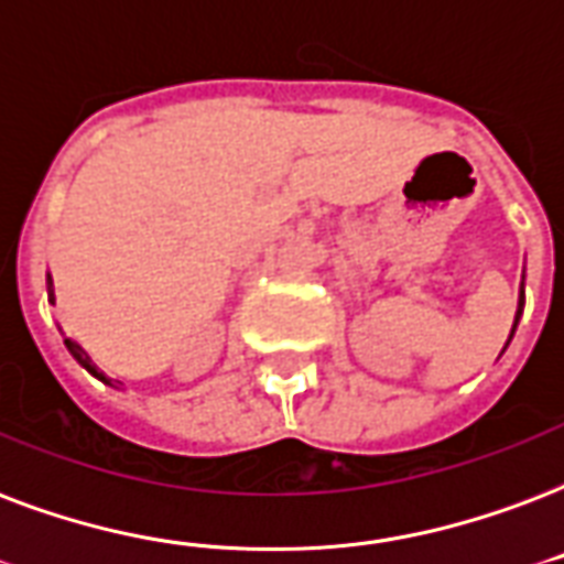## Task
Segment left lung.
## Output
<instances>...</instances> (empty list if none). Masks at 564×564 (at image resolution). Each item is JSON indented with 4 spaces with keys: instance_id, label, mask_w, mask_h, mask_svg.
I'll use <instances>...</instances> for the list:
<instances>
[{
    "instance_id": "8db88e82",
    "label": "left lung",
    "mask_w": 564,
    "mask_h": 564,
    "mask_svg": "<svg viewBox=\"0 0 564 564\" xmlns=\"http://www.w3.org/2000/svg\"><path fill=\"white\" fill-rule=\"evenodd\" d=\"M521 311H523V295H521V307H518V319H521ZM514 328H518V322H514Z\"/></svg>"
}]
</instances>
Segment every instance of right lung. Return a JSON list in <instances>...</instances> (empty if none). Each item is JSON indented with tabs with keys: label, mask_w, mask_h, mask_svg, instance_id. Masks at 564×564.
Returning <instances> with one entry per match:
<instances>
[{
	"label": "right lung",
	"mask_w": 564,
	"mask_h": 564,
	"mask_svg": "<svg viewBox=\"0 0 564 564\" xmlns=\"http://www.w3.org/2000/svg\"><path fill=\"white\" fill-rule=\"evenodd\" d=\"M50 301H53V290H50ZM64 346H67V349H70V355H73V358L79 360L82 367L88 369V372H91V376H97V378H100V381H106V384H109V378L102 376L100 369L94 367V364H91V358H88V355H85V349H82V346H76V343H73V339H64Z\"/></svg>",
	"instance_id": "right-lung-1"
}]
</instances>
